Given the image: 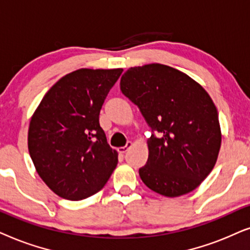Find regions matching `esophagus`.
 Returning <instances> with one entry per match:
<instances>
[{
  "instance_id": "34e87169",
  "label": "esophagus",
  "mask_w": 250,
  "mask_h": 250,
  "mask_svg": "<svg viewBox=\"0 0 250 250\" xmlns=\"http://www.w3.org/2000/svg\"><path fill=\"white\" fill-rule=\"evenodd\" d=\"M132 145H134V143H132V142H128V143H127V145H125V146H122V147H119V148H118V151H119V153H121V154H125V153L127 152L128 149L130 148Z\"/></svg>"
}]
</instances>
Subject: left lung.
<instances>
[{"label": "left lung", "mask_w": 250, "mask_h": 250, "mask_svg": "<svg viewBox=\"0 0 250 250\" xmlns=\"http://www.w3.org/2000/svg\"><path fill=\"white\" fill-rule=\"evenodd\" d=\"M120 88L156 134L147 139L148 159L139 169L143 183L168 198L197 188L214 168L222 142L217 108L208 92L162 64L129 68Z\"/></svg>", "instance_id": "1"}]
</instances>
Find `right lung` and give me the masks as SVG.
Wrapping results in <instances>:
<instances>
[{"label":"right lung","mask_w":250,"mask_h":250,"mask_svg":"<svg viewBox=\"0 0 250 250\" xmlns=\"http://www.w3.org/2000/svg\"><path fill=\"white\" fill-rule=\"evenodd\" d=\"M122 68L74 71L53 84L33 114L28 151L36 171L61 198L78 201L101 191L118 165L99 125L106 96Z\"/></svg>","instance_id":"add662e5"}]
</instances>
